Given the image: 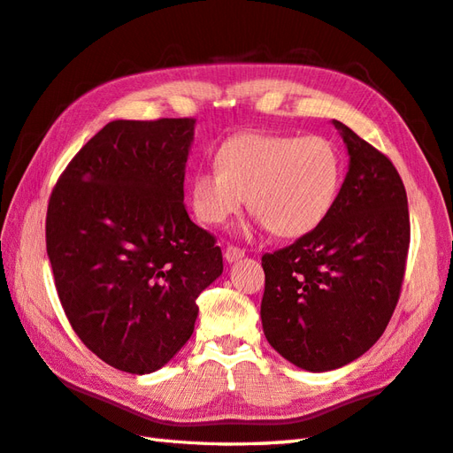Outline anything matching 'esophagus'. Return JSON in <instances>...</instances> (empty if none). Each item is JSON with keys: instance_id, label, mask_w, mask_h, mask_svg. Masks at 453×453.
I'll return each mask as SVG.
<instances>
[{"instance_id": "esophagus-1", "label": "esophagus", "mask_w": 453, "mask_h": 453, "mask_svg": "<svg viewBox=\"0 0 453 453\" xmlns=\"http://www.w3.org/2000/svg\"><path fill=\"white\" fill-rule=\"evenodd\" d=\"M242 256H244L242 248H238V246H234V244H228V246H226V250H225L226 262H236V260H240V257H242Z\"/></svg>"}]
</instances>
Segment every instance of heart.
Wrapping results in <instances>:
<instances>
[{"label":"heart","instance_id":"1","mask_svg":"<svg viewBox=\"0 0 453 453\" xmlns=\"http://www.w3.org/2000/svg\"><path fill=\"white\" fill-rule=\"evenodd\" d=\"M219 170L191 180L201 223L220 225L244 201L278 236H301L322 223L342 183V154L326 136L242 133L220 146Z\"/></svg>","mask_w":453,"mask_h":453}]
</instances>
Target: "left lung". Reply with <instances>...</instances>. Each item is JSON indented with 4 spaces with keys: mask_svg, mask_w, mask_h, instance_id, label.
Returning <instances> with one entry per match:
<instances>
[{
    "mask_svg": "<svg viewBox=\"0 0 453 453\" xmlns=\"http://www.w3.org/2000/svg\"><path fill=\"white\" fill-rule=\"evenodd\" d=\"M349 170L330 213L293 244L262 256V326L307 372L365 354L393 317L411 244L407 191L393 162L340 121Z\"/></svg>",
    "mask_w": 453,
    "mask_h": 453,
    "instance_id": "obj_1",
    "label": "left lung"
}]
</instances>
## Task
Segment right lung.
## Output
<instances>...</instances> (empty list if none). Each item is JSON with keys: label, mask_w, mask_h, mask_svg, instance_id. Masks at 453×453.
Listing matches in <instances>:
<instances>
[{"label": "right lung", "mask_w": 453, "mask_h": 453, "mask_svg": "<svg viewBox=\"0 0 453 453\" xmlns=\"http://www.w3.org/2000/svg\"><path fill=\"white\" fill-rule=\"evenodd\" d=\"M196 119L113 121L54 186L46 252L78 338L127 373H152L193 334L223 252L183 205Z\"/></svg>", "instance_id": "1"}]
</instances>
